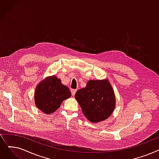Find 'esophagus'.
Instances as JSON below:
<instances>
[{"label": "esophagus", "instance_id": "1", "mask_svg": "<svg viewBox=\"0 0 159 159\" xmlns=\"http://www.w3.org/2000/svg\"><path fill=\"white\" fill-rule=\"evenodd\" d=\"M71 94H72V95H75V94L76 92H77V89H72L71 90Z\"/></svg>", "mask_w": 159, "mask_h": 159}]
</instances>
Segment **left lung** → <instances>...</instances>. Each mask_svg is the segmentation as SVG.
<instances>
[{"label": "left lung", "mask_w": 159, "mask_h": 159, "mask_svg": "<svg viewBox=\"0 0 159 159\" xmlns=\"http://www.w3.org/2000/svg\"><path fill=\"white\" fill-rule=\"evenodd\" d=\"M75 97L82 113L92 123L108 118L116 107L115 94L107 79L88 80L86 86L77 90Z\"/></svg>", "instance_id": "1"}]
</instances>
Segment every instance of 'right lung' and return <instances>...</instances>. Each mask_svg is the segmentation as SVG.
<instances>
[{
  "label": "right lung",
  "mask_w": 159,
  "mask_h": 159,
  "mask_svg": "<svg viewBox=\"0 0 159 159\" xmlns=\"http://www.w3.org/2000/svg\"><path fill=\"white\" fill-rule=\"evenodd\" d=\"M71 95L70 89L55 76L48 77L38 84L34 93L36 106L45 114H50Z\"/></svg>",
  "instance_id": "obj_1"
}]
</instances>
